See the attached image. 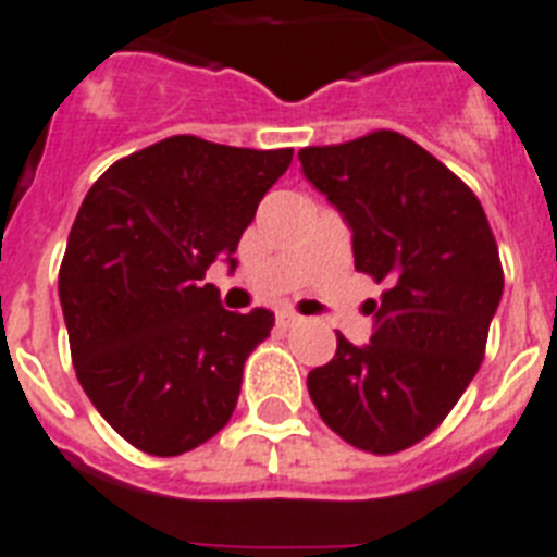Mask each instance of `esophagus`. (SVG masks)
I'll return each mask as SVG.
<instances>
[{
	"mask_svg": "<svg viewBox=\"0 0 557 557\" xmlns=\"http://www.w3.org/2000/svg\"><path fill=\"white\" fill-rule=\"evenodd\" d=\"M302 317L297 314V311H288V308H283V311H277V325L280 329H292V325H297Z\"/></svg>",
	"mask_w": 557,
	"mask_h": 557,
	"instance_id": "1",
	"label": "esophagus"
}]
</instances>
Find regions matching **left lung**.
<instances>
[{
    "instance_id": "left-lung-1",
    "label": "left lung",
    "mask_w": 557,
    "mask_h": 557,
    "mask_svg": "<svg viewBox=\"0 0 557 557\" xmlns=\"http://www.w3.org/2000/svg\"><path fill=\"white\" fill-rule=\"evenodd\" d=\"M302 172L354 232V265L382 283L373 336L336 334L308 373L322 422L376 456L408 450L445 422L479 371L502 302L498 243L473 189L394 129L300 149Z\"/></svg>"
}]
</instances>
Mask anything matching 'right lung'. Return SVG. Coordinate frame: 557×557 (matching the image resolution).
Returning <instances> with one entry per match:
<instances>
[{
  "instance_id": "1",
  "label": "right lung",
  "mask_w": 557,
  "mask_h": 557,
  "mask_svg": "<svg viewBox=\"0 0 557 557\" xmlns=\"http://www.w3.org/2000/svg\"><path fill=\"white\" fill-rule=\"evenodd\" d=\"M292 156L172 135L112 163L78 209L59 269L70 357L98 413L149 456L195 450L235 413L274 314L226 311L203 277L218 257L235 269Z\"/></svg>"
}]
</instances>
